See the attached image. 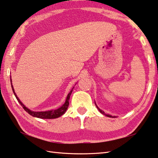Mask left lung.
<instances>
[{"instance_id": "left-lung-1", "label": "left lung", "mask_w": 158, "mask_h": 158, "mask_svg": "<svg viewBox=\"0 0 158 158\" xmlns=\"http://www.w3.org/2000/svg\"><path fill=\"white\" fill-rule=\"evenodd\" d=\"M96 107H97V108H98V110H99V111H100V112L101 113V114H105V115H106V116H107V117H112V116H111V115H109V114H105V112H104L103 111H102V110H100V109H99V108H98V106H96Z\"/></svg>"}]
</instances>
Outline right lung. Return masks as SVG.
<instances>
[{
	"instance_id": "right-lung-1",
	"label": "right lung",
	"mask_w": 158,
	"mask_h": 158,
	"mask_svg": "<svg viewBox=\"0 0 158 158\" xmlns=\"http://www.w3.org/2000/svg\"><path fill=\"white\" fill-rule=\"evenodd\" d=\"M11 85H12V88L14 94H15L16 98L17 99L19 103H20V105L22 107H23V108L25 110V111H26L29 114L32 116V117L40 118H55L60 117H61V116L64 114L69 107V98H70V96L71 94L72 91H73V89H72L71 90V92L69 93V94L67 95V97H66L65 103H64L62 106L60 107V108L55 110H50V111H46V112H33V111H31L30 110L27 109V107L21 103L20 100L19 99V98L17 97V96H16V94L15 92V90H14L12 83V80H11Z\"/></svg>"
}]
</instances>
